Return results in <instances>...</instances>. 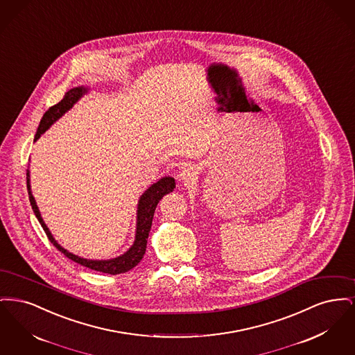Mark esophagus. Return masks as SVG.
Returning <instances> with one entry per match:
<instances>
[{"instance_id": "34e87169", "label": "esophagus", "mask_w": 355, "mask_h": 355, "mask_svg": "<svg viewBox=\"0 0 355 355\" xmlns=\"http://www.w3.org/2000/svg\"><path fill=\"white\" fill-rule=\"evenodd\" d=\"M194 177H196V169H194L193 166H186V168L181 170V171H180V174H178L180 181H181V182H184V184H187V182L193 181V180H194Z\"/></svg>"}]
</instances>
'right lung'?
<instances>
[{
	"mask_svg": "<svg viewBox=\"0 0 355 355\" xmlns=\"http://www.w3.org/2000/svg\"><path fill=\"white\" fill-rule=\"evenodd\" d=\"M87 93V87L84 86H78V87H73L69 92L65 93L64 98L58 103H55L54 106L49 107V110L44 114V117L40 122V126L37 129V133L34 137V141H37L41 135H44L51 125L58 119H61L69 109H71V106L78 101L84 94ZM26 180H28V193H29V201L32 205L34 214L37 217V220H40L44 232L46 233V236L49 238L51 243L61 252L64 253L65 257H68L69 259L80 263L81 266L89 268L92 270L101 271V272H107V274H121V272H126V271L132 270L135 266H137L141 259L144 258V254L146 252V243H148V236L149 232L152 229L153 216L155 211V207L158 202L161 201V198L166 194H169L170 191L174 190L175 187V181L173 177H164L159 181H157L155 184H153L141 197L138 201L137 206V226H135V238L133 245L130 246V249L126 253L119 255L117 258L113 259H101V261H94V259H86L81 258L78 255L69 253L68 250H65L54 238L51 236L48 226L45 225V222L42 220L38 206L35 203L32 190H31V180H29V170L26 173Z\"/></svg>",
	"mask_w": 355,
	"mask_h": 355,
	"instance_id": "1",
	"label": "right lung"
}]
</instances>
